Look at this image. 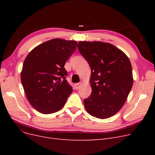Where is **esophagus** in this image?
Instances as JSON below:
<instances>
[{"label":"esophagus","mask_w":155,"mask_h":155,"mask_svg":"<svg viewBox=\"0 0 155 155\" xmlns=\"http://www.w3.org/2000/svg\"><path fill=\"white\" fill-rule=\"evenodd\" d=\"M81 83H77V84H75V89H78L80 87V86H81Z\"/></svg>","instance_id":"1"}]
</instances>
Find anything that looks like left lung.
<instances>
[{"label":"left lung","mask_w":155,"mask_h":155,"mask_svg":"<svg viewBox=\"0 0 155 155\" xmlns=\"http://www.w3.org/2000/svg\"><path fill=\"white\" fill-rule=\"evenodd\" d=\"M78 50L91 68L92 93L84 99L88 114L99 119L109 118L126 102L133 84L131 62L115 46L101 41H80Z\"/></svg>","instance_id":"8db88e82"}]
</instances>
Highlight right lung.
<instances>
[{"instance_id": "right-lung-1", "label": "right lung", "mask_w": 155, "mask_h": 155, "mask_svg": "<svg viewBox=\"0 0 155 155\" xmlns=\"http://www.w3.org/2000/svg\"><path fill=\"white\" fill-rule=\"evenodd\" d=\"M76 41L53 39L35 48L24 61L22 85L30 104L48 114L60 110L73 91L64 65L74 53Z\"/></svg>"}]
</instances>
